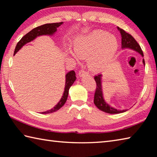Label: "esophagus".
Masks as SVG:
<instances>
[{
    "instance_id": "1",
    "label": "esophagus",
    "mask_w": 157,
    "mask_h": 157,
    "mask_svg": "<svg viewBox=\"0 0 157 157\" xmlns=\"http://www.w3.org/2000/svg\"><path fill=\"white\" fill-rule=\"evenodd\" d=\"M78 75L79 77H84L85 75H88V72H87V71H86L84 69H82L79 71L78 73Z\"/></svg>"
}]
</instances>
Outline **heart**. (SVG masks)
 Returning <instances> with one entry per match:
<instances>
[{"instance_id": "b5f03b06", "label": "heart", "mask_w": 157, "mask_h": 157, "mask_svg": "<svg viewBox=\"0 0 157 157\" xmlns=\"http://www.w3.org/2000/svg\"><path fill=\"white\" fill-rule=\"evenodd\" d=\"M119 42L106 31H95L74 42L73 49L80 58L88 57V64L93 71L103 69L115 56Z\"/></svg>"}]
</instances>
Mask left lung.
I'll use <instances>...</instances> for the list:
<instances>
[{
  "instance_id": "obj_1",
  "label": "left lung",
  "mask_w": 157,
  "mask_h": 157,
  "mask_svg": "<svg viewBox=\"0 0 157 157\" xmlns=\"http://www.w3.org/2000/svg\"><path fill=\"white\" fill-rule=\"evenodd\" d=\"M117 29L120 31L121 35V47L123 48V49H125V48H129V49L135 50L140 53L142 56H144L143 51H142L141 47L139 46V44L137 43V42L135 40V39L130 34L126 32L124 29H122L119 27H117ZM143 63L145 65L144 59H143ZM101 78V74H98V75H95V78H94L97 85L95 95H94V104H95V106L98 107L99 110L110 114L121 113L126 111V110H117L115 108L110 106L107 103H106V101H104V99L103 98V94H102Z\"/></svg>"
}]
</instances>
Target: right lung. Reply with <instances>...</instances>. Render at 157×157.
<instances>
[{"mask_svg": "<svg viewBox=\"0 0 157 157\" xmlns=\"http://www.w3.org/2000/svg\"><path fill=\"white\" fill-rule=\"evenodd\" d=\"M62 23H63V22H56V23H48L34 28V29L30 31L29 33H27L26 35H25L22 37L21 39V40L17 43L15 50H14V54H16L17 51H18L21 49L22 46H24V45L25 44H27V42L32 41L37 36L42 35H52V34H53L57 31V28L60 26ZM75 79L76 76L75 71H71L67 73L66 75V82H65L64 91L60 100H59L58 103L56 105V106L53 108L52 109L45 111V112L42 113V114H48L56 112V111L59 110V108L64 106L65 102L67 101L68 95H69V88L72 86V84H73V82H75Z\"/></svg>", "mask_w": 157, "mask_h": 157, "instance_id": "obj_1", "label": "right lung"}]
</instances>
